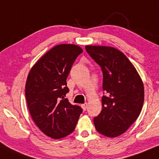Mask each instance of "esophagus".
Here are the masks:
<instances>
[{"mask_svg": "<svg viewBox=\"0 0 159 159\" xmlns=\"http://www.w3.org/2000/svg\"><path fill=\"white\" fill-rule=\"evenodd\" d=\"M81 107H82V109H83L84 110H87V103H85V104H81Z\"/></svg>", "mask_w": 159, "mask_h": 159, "instance_id": "34e87169", "label": "esophagus"}]
</instances>
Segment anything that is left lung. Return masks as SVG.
<instances>
[{
	"label": "left lung",
	"instance_id": "obj_1",
	"mask_svg": "<svg viewBox=\"0 0 159 159\" xmlns=\"http://www.w3.org/2000/svg\"><path fill=\"white\" fill-rule=\"evenodd\" d=\"M103 72L102 110L94 118L96 130L107 137L121 135L135 121L144 100L143 81L127 57L105 46L85 47Z\"/></svg>",
	"mask_w": 159,
	"mask_h": 159
}]
</instances>
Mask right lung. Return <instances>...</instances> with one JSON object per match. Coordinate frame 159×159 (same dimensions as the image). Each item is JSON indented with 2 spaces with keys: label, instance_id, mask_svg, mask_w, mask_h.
Listing matches in <instances>:
<instances>
[{
  "label": "right lung",
  "instance_id": "obj_1",
  "mask_svg": "<svg viewBox=\"0 0 159 159\" xmlns=\"http://www.w3.org/2000/svg\"><path fill=\"white\" fill-rule=\"evenodd\" d=\"M83 52L75 44H59L47 52L29 72L25 95L32 120L47 136L59 139L71 134L82 109L65 98L66 78Z\"/></svg>",
  "mask_w": 159,
  "mask_h": 159
}]
</instances>
